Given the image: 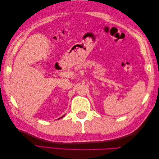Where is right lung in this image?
<instances>
[{
    "mask_svg": "<svg viewBox=\"0 0 159 159\" xmlns=\"http://www.w3.org/2000/svg\"><path fill=\"white\" fill-rule=\"evenodd\" d=\"M64 116H62V117H61V118H62V117H64Z\"/></svg>",
    "mask_w": 159,
    "mask_h": 159,
    "instance_id": "add662e5",
    "label": "right lung"
}]
</instances>
